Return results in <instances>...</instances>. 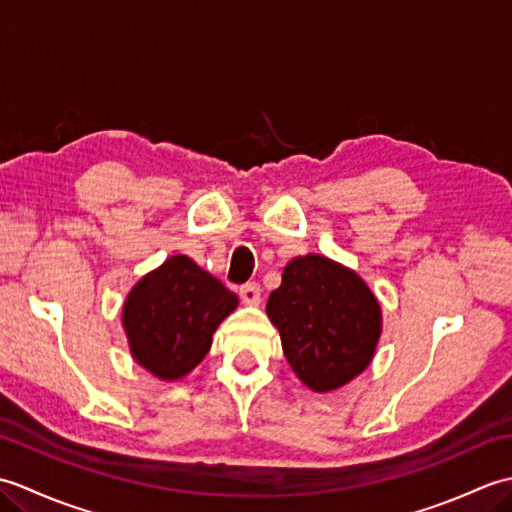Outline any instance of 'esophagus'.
I'll return each mask as SVG.
<instances>
[{"mask_svg": "<svg viewBox=\"0 0 512 512\" xmlns=\"http://www.w3.org/2000/svg\"><path fill=\"white\" fill-rule=\"evenodd\" d=\"M239 297H242L246 306H259V301H262V288L255 281H248V284L239 288Z\"/></svg>", "mask_w": 512, "mask_h": 512, "instance_id": "esophagus-1", "label": "esophagus"}]
</instances>
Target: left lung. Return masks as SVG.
<instances>
[{
    "label": "left lung",
    "instance_id": "left-lung-1",
    "mask_svg": "<svg viewBox=\"0 0 512 512\" xmlns=\"http://www.w3.org/2000/svg\"><path fill=\"white\" fill-rule=\"evenodd\" d=\"M266 312L292 372L319 394L361 374L383 330L374 292L354 270L323 255L292 259Z\"/></svg>",
    "mask_w": 512,
    "mask_h": 512
}]
</instances>
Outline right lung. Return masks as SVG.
<instances>
[{"instance_id": "1", "label": "right lung", "mask_w": 512, "mask_h": 512, "mask_svg": "<svg viewBox=\"0 0 512 512\" xmlns=\"http://www.w3.org/2000/svg\"><path fill=\"white\" fill-rule=\"evenodd\" d=\"M237 297L187 255H173L129 290L123 328L134 361L160 380L187 376L211 350Z\"/></svg>"}]
</instances>
